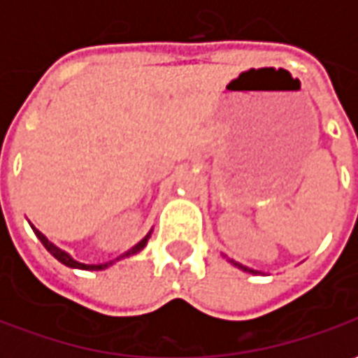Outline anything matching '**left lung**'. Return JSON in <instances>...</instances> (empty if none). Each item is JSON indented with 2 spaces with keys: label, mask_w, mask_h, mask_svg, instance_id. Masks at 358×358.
I'll return each instance as SVG.
<instances>
[{
  "label": "left lung",
  "mask_w": 358,
  "mask_h": 358,
  "mask_svg": "<svg viewBox=\"0 0 358 358\" xmlns=\"http://www.w3.org/2000/svg\"><path fill=\"white\" fill-rule=\"evenodd\" d=\"M230 263H232L234 266H238V268H241V270H243V272H251V274H259V272H257V270H253V268H248V266H243V264L236 263V261H232V259H230Z\"/></svg>",
  "instance_id": "left-lung-1"
}]
</instances>
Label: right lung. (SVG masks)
<instances>
[{
  "label": "right lung",
  "instance_id": "add662e5",
  "mask_svg": "<svg viewBox=\"0 0 358 358\" xmlns=\"http://www.w3.org/2000/svg\"><path fill=\"white\" fill-rule=\"evenodd\" d=\"M30 226H32V224H30ZM32 230H34L36 236H38V240H40L43 243V248L48 249L51 255L57 259L59 263H63V264H65V266H71V268H80V270H103V268H107V266H110V264H113V263H117V261H120V259H126V257L136 255V253H140L141 249L148 245L149 236H151V232H149L148 236H145V238H143V240L140 241V243H136V245H134L132 249H128L126 253H122V255H120V257H117L115 261H109V263H101V264H84V263H78V261H74L73 257L69 255L66 251H63V249H59L57 245H53V243H51V241L48 240V238H45V236H43L42 232H40V230H36L34 226H32Z\"/></svg>",
  "mask_w": 358,
  "mask_h": 358
}]
</instances>
